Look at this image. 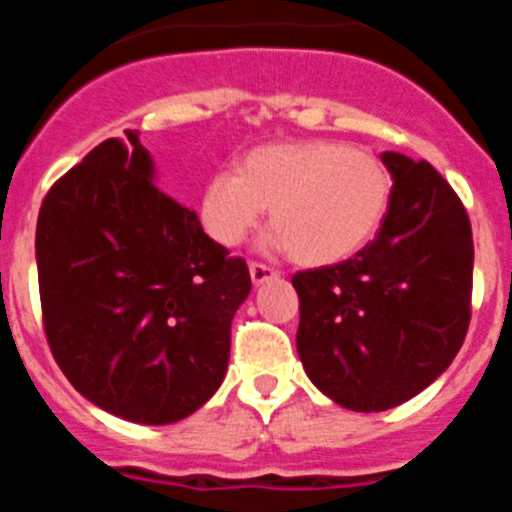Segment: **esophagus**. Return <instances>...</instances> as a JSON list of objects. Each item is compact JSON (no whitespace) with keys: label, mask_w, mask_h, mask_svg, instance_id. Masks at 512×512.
Instances as JSON below:
<instances>
[{"label":"esophagus","mask_w":512,"mask_h":512,"mask_svg":"<svg viewBox=\"0 0 512 512\" xmlns=\"http://www.w3.org/2000/svg\"><path fill=\"white\" fill-rule=\"evenodd\" d=\"M248 271H251V282L256 284V287L264 282H269V279L279 277L277 269H271V266H266V264H259V261H251V264H248Z\"/></svg>","instance_id":"obj_1"}]
</instances>
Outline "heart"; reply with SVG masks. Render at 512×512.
Wrapping results in <instances>:
<instances>
[{
    "instance_id": "obj_1",
    "label": "heart",
    "mask_w": 512,
    "mask_h": 512,
    "mask_svg": "<svg viewBox=\"0 0 512 512\" xmlns=\"http://www.w3.org/2000/svg\"><path fill=\"white\" fill-rule=\"evenodd\" d=\"M392 179L374 153L338 140H292L248 151L235 174L205 184L200 220L212 241L238 246L269 207L271 243L297 264L351 259L390 207Z\"/></svg>"
}]
</instances>
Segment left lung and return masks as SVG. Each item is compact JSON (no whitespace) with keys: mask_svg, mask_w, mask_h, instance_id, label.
<instances>
[{"mask_svg":"<svg viewBox=\"0 0 512 512\" xmlns=\"http://www.w3.org/2000/svg\"><path fill=\"white\" fill-rule=\"evenodd\" d=\"M390 207L351 259L297 271V354L323 395L379 413L441 377L472 318L474 243L459 194L428 161L382 153Z\"/></svg>","mask_w":512,"mask_h":512,"instance_id":"8db88e82","label":"left lung"}]
</instances>
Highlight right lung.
Here are the masks:
<instances>
[{
  "instance_id": "add662e5",
  "label": "right lung",
  "mask_w": 512,
  "mask_h": 512,
  "mask_svg": "<svg viewBox=\"0 0 512 512\" xmlns=\"http://www.w3.org/2000/svg\"><path fill=\"white\" fill-rule=\"evenodd\" d=\"M35 259L51 354L89 402L166 425L215 395L251 274L153 184L138 133L107 138L48 189Z\"/></svg>"
}]
</instances>
